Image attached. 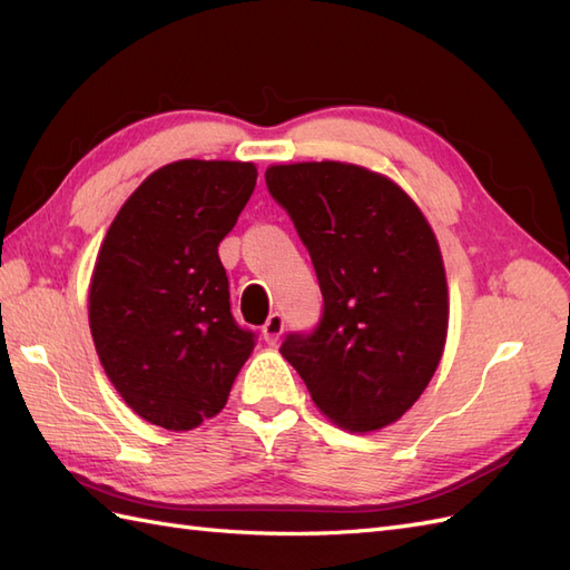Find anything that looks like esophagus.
I'll list each match as a JSON object with an SVG mask.
<instances>
[{"mask_svg": "<svg viewBox=\"0 0 570 570\" xmlns=\"http://www.w3.org/2000/svg\"><path fill=\"white\" fill-rule=\"evenodd\" d=\"M285 331V316L281 312H275L268 316V321L264 323V328H261V333H264V341L268 345H275L281 341V335Z\"/></svg>", "mask_w": 570, "mask_h": 570, "instance_id": "esophagus-1", "label": "esophagus"}]
</instances>
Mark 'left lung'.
<instances>
[{
	"label": "left lung",
	"instance_id": "obj_1",
	"mask_svg": "<svg viewBox=\"0 0 570 570\" xmlns=\"http://www.w3.org/2000/svg\"><path fill=\"white\" fill-rule=\"evenodd\" d=\"M266 184L323 295L318 326L289 333L281 355L337 426L376 432L397 422L432 381L449 333L432 227L395 181L360 165H271Z\"/></svg>",
	"mask_w": 570,
	"mask_h": 570
}]
</instances>
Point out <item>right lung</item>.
<instances>
[{
  "mask_svg": "<svg viewBox=\"0 0 570 570\" xmlns=\"http://www.w3.org/2000/svg\"><path fill=\"white\" fill-rule=\"evenodd\" d=\"M256 187L252 163L177 160L144 179L102 239L88 289L107 379L150 424L218 414L256 335L229 312L218 244Z\"/></svg>",
  "mask_w": 570,
  "mask_h": 570,
  "instance_id": "obj_1",
  "label": "right lung"
}]
</instances>
